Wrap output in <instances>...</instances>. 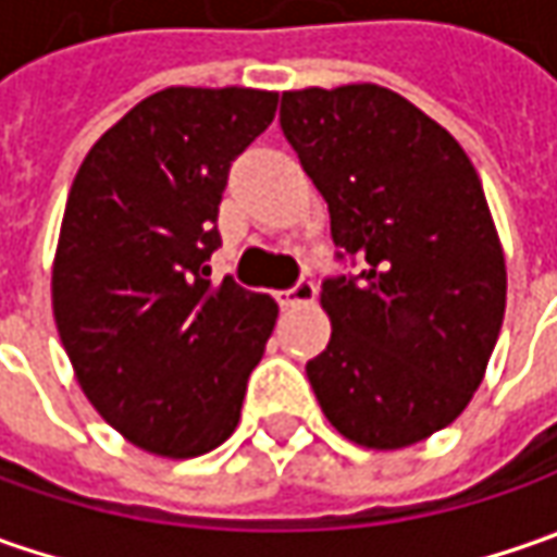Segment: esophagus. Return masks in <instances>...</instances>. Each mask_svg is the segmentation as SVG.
I'll use <instances>...</instances> for the list:
<instances>
[{"label":"esophagus","instance_id":"obj_1","mask_svg":"<svg viewBox=\"0 0 557 557\" xmlns=\"http://www.w3.org/2000/svg\"><path fill=\"white\" fill-rule=\"evenodd\" d=\"M312 300H315L312 278H297L288 290H278V304L282 307H300V304H312Z\"/></svg>","mask_w":557,"mask_h":557}]
</instances>
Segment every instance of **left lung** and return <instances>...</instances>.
Wrapping results in <instances>:
<instances>
[{
  "label": "left lung",
  "mask_w": 557,
  "mask_h": 557,
  "mask_svg": "<svg viewBox=\"0 0 557 557\" xmlns=\"http://www.w3.org/2000/svg\"><path fill=\"white\" fill-rule=\"evenodd\" d=\"M282 133L329 203L332 341L307 362L347 440L399 449L453 424L505 315V260L478 170L412 101L372 83L282 96Z\"/></svg>",
  "instance_id": "1"
}]
</instances>
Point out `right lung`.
Segmentation results:
<instances>
[{
  "instance_id": "1",
  "label": "right lung",
  "mask_w": 557,
  "mask_h": 557,
  "mask_svg": "<svg viewBox=\"0 0 557 557\" xmlns=\"http://www.w3.org/2000/svg\"><path fill=\"white\" fill-rule=\"evenodd\" d=\"M275 92L173 86L92 145L67 195L52 307L76 381L114 431L188 459L223 443L278 307L210 282L232 161L275 117Z\"/></svg>"
}]
</instances>
